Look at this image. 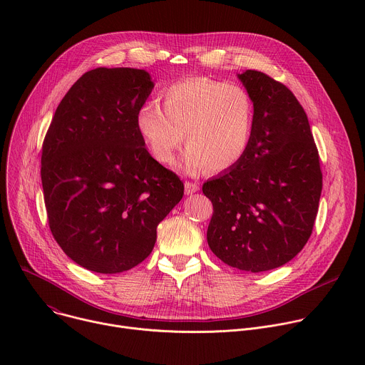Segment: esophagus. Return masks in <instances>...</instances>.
Listing matches in <instances>:
<instances>
[{
	"instance_id": "esophagus-1",
	"label": "esophagus",
	"mask_w": 365,
	"mask_h": 365,
	"mask_svg": "<svg viewBox=\"0 0 365 365\" xmlns=\"http://www.w3.org/2000/svg\"><path fill=\"white\" fill-rule=\"evenodd\" d=\"M199 190V186L197 183H193V182H185V193L186 195H192L195 192Z\"/></svg>"
}]
</instances>
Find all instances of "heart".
Returning a JSON list of instances; mask_svg holds the SVG:
<instances>
[{
	"instance_id": "1",
	"label": "heart",
	"mask_w": 365,
	"mask_h": 365,
	"mask_svg": "<svg viewBox=\"0 0 365 365\" xmlns=\"http://www.w3.org/2000/svg\"><path fill=\"white\" fill-rule=\"evenodd\" d=\"M158 102L143 103L135 115L137 130L155 162L169 166L183 138L187 145L183 169L222 173L245 155L252 127L254 103L238 86L207 78L176 82Z\"/></svg>"
}]
</instances>
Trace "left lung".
I'll return each mask as SVG.
<instances>
[{
    "mask_svg": "<svg viewBox=\"0 0 365 365\" xmlns=\"http://www.w3.org/2000/svg\"><path fill=\"white\" fill-rule=\"evenodd\" d=\"M254 103V127L244 158L203 183L214 214L206 238L231 267L277 269L307 242L322 192L319 153L307 115L292 91L269 75H238Z\"/></svg>",
    "mask_w": 365,
    "mask_h": 365,
    "instance_id": "8db88e82",
    "label": "left lung"
}]
</instances>
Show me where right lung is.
<instances>
[{
  "label": "right lung",
  "mask_w": 365,
  "mask_h": 365,
  "mask_svg": "<svg viewBox=\"0 0 365 365\" xmlns=\"http://www.w3.org/2000/svg\"><path fill=\"white\" fill-rule=\"evenodd\" d=\"M154 83L143 69L96 68L68 91L41 147L51 234L91 272L114 274L145 259L183 182L155 162L135 125Z\"/></svg>",
  "instance_id": "right-lung-1"
}]
</instances>
